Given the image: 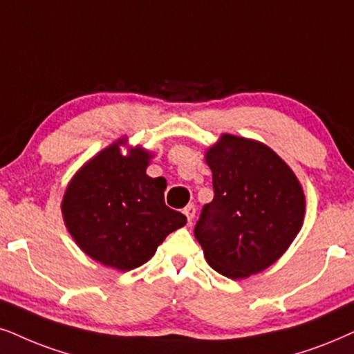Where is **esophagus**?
I'll list each match as a JSON object with an SVG mask.
<instances>
[{"label":"esophagus","mask_w":354,"mask_h":354,"mask_svg":"<svg viewBox=\"0 0 354 354\" xmlns=\"http://www.w3.org/2000/svg\"><path fill=\"white\" fill-rule=\"evenodd\" d=\"M183 214H185V216L187 217V222H189V225H192V218H194V216H196V207H194V205H192V204L186 205L185 210H183Z\"/></svg>","instance_id":"34e87169"}]
</instances>
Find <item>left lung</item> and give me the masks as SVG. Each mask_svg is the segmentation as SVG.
I'll return each mask as SVG.
<instances>
[{"instance_id": "left-lung-1", "label": "left lung", "mask_w": 354, "mask_h": 354, "mask_svg": "<svg viewBox=\"0 0 354 354\" xmlns=\"http://www.w3.org/2000/svg\"><path fill=\"white\" fill-rule=\"evenodd\" d=\"M214 199L194 235L209 266L245 279L276 263L302 229L301 181L274 150L253 138L222 133L204 153Z\"/></svg>"}]
</instances>
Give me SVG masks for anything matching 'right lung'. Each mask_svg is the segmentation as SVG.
Masks as SVG:
<instances>
[{
	"label": "right lung",
	"mask_w": 354,
	"mask_h": 354,
	"mask_svg": "<svg viewBox=\"0 0 354 354\" xmlns=\"http://www.w3.org/2000/svg\"><path fill=\"white\" fill-rule=\"evenodd\" d=\"M127 144L120 137L89 158L66 185L60 205L82 252L122 272L149 261L171 232L186 225V216L165 204L167 180L147 174L153 153Z\"/></svg>",
	"instance_id": "obj_1"
}]
</instances>
